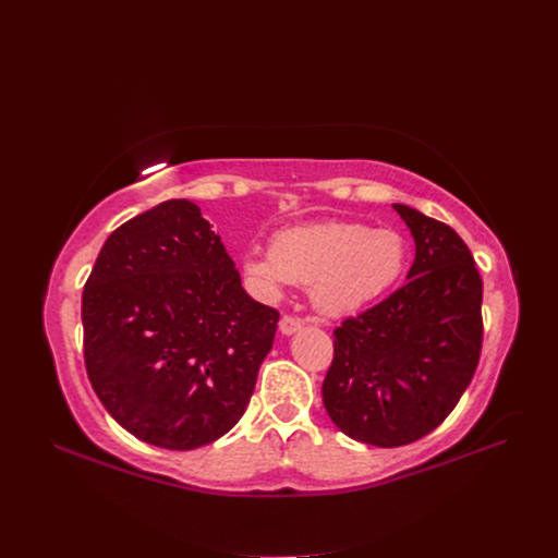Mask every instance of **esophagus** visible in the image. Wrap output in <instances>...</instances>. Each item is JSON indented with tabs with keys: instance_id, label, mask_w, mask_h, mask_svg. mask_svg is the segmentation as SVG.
<instances>
[{
	"instance_id": "1",
	"label": "esophagus",
	"mask_w": 558,
	"mask_h": 558,
	"mask_svg": "<svg viewBox=\"0 0 558 558\" xmlns=\"http://www.w3.org/2000/svg\"><path fill=\"white\" fill-rule=\"evenodd\" d=\"M303 328V318H299V316H294V314H284L282 318H280V332L282 335H291V332H296V330H301Z\"/></svg>"
}]
</instances>
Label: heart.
Instances as JSON below:
<instances>
[{
  "label": "heart",
  "mask_w": 558,
  "mask_h": 558,
  "mask_svg": "<svg viewBox=\"0 0 558 558\" xmlns=\"http://www.w3.org/2000/svg\"><path fill=\"white\" fill-rule=\"evenodd\" d=\"M404 267V242L387 228L324 221L280 230L269 251L251 246L244 271L264 291L310 284L312 301L328 314L355 312L383 296Z\"/></svg>",
  "instance_id": "obj_1"
}]
</instances>
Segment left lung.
<instances>
[{
    "mask_svg": "<svg viewBox=\"0 0 558 558\" xmlns=\"http://www.w3.org/2000/svg\"><path fill=\"white\" fill-rule=\"evenodd\" d=\"M414 234L416 259L383 303L335 330L324 379L332 423L362 444L398 448L441 425L480 364L482 276L444 221L393 203Z\"/></svg>",
    "mask_w": 558,
    "mask_h": 558,
    "instance_id": "1",
    "label": "left lung"
}]
</instances>
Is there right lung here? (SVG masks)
Returning a JSON list of instances; mask_svg holds the SVG:
<instances>
[{"mask_svg":"<svg viewBox=\"0 0 558 558\" xmlns=\"http://www.w3.org/2000/svg\"><path fill=\"white\" fill-rule=\"evenodd\" d=\"M83 360L108 414L167 450L244 416L280 312L253 301L192 201H165L106 240L83 287Z\"/></svg>","mask_w":558,"mask_h":558,"instance_id":"obj_1","label":"right lung"}]
</instances>
